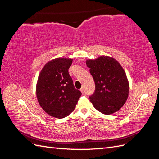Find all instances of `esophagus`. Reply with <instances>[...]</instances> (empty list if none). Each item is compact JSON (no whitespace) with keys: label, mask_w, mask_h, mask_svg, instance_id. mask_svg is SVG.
Wrapping results in <instances>:
<instances>
[{"label":"esophagus","mask_w":159,"mask_h":159,"mask_svg":"<svg viewBox=\"0 0 159 159\" xmlns=\"http://www.w3.org/2000/svg\"><path fill=\"white\" fill-rule=\"evenodd\" d=\"M80 91H81V93H84V88H81L80 89Z\"/></svg>","instance_id":"obj_1"}]
</instances>
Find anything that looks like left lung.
I'll return each instance as SVG.
<instances>
[{"mask_svg":"<svg viewBox=\"0 0 159 159\" xmlns=\"http://www.w3.org/2000/svg\"><path fill=\"white\" fill-rule=\"evenodd\" d=\"M95 84L89 96L94 107L105 115L114 113L121 109L128 98L129 84L122 66L113 57L102 56L95 60H87Z\"/></svg>","mask_w":159,"mask_h":159,"instance_id":"1","label":"left lung"}]
</instances>
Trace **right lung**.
I'll return each instance as SVG.
<instances>
[{
  "instance_id": "obj_1",
  "label": "right lung",
  "mask_w": 159,
  "mask_h": 159,
  "mask_svg": "<svg viewBox=\"0 0 159 159\" xmlns=\"http://www.w3.org/2000/svg\"><path fill=\"white\" fill-rule=\"evenodd\" d=\"M73 60L56 58L41 70L36 84V96L41 107L50 116L61 119L74 110L81 95L74 87L68 72Z\"/></svg>"
}]
</instances>
